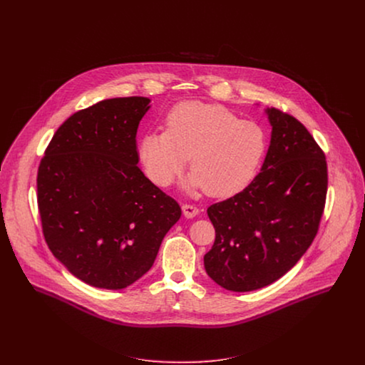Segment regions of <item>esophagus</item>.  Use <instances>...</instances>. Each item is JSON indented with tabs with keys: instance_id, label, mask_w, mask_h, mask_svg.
Masks as SVG:
<instances>
[{
	"instance_id": "obj_1",
	"label": "esophagus",
	"mask_w": 365,
	"mask_h": 365,
	"mask_svg": "<svg viewBox=\"0 0 365 365\" xmlns=\"http://www.w3.org/2000/svg\"><path fill=\"white\" fill-rule=\"evenodd\" d=\"M181 208H182V212L187 217H194L200 213V209L197 208L195 205H192V204H182Z\"/></svg>"
}]
</instances>
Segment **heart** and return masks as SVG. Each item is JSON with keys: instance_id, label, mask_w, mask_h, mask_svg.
<instances>
[{"instance_id": "b5f03b06", "label": "heart", "mask_w": 365, "mask_h": 365, "mask_svg": "<svg viewBox=\"0 0 365 365\" xmlns=\"http://www.w3.org/2000/svg\"><path fill=\"white\" fill-rule=\"evenodd\" d=\"M267 150L260 125L240 120L222 105L184 101L167 116V129L140 142L142 161L158 185H170L187 167L192 190L225 198L245 190L256 177Z\"/></svg>"}]
</instances>
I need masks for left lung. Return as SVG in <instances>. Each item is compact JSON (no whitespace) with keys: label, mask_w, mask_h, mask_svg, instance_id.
<instances>
[{"label":"left lung","mask_w":365,"mask_h":365,"mask_svg":"<svg viewBox=\"0 0 365 365\" xmlns=\"http://www.w3.org/2000/svg\"><path fill=\"white\" fill-rule=\"evenodd\" d=\"M271 145L261 171L239 194L208 208L215 243L209 277L235 292L272 284L312 245L327 194L324 152L292 115L267 109Z\"/></svg>","instance_id":"obj_1"}]
</instances>
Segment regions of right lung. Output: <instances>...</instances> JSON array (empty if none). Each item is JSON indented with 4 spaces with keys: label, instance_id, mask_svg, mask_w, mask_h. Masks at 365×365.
<instances>
[{
    "label": "right lung",
    "instance_id": "add662e5",
    "mask_svg": "<svg viewBox=\"0 0 365 365\" xmlns=\"http://www.w3.org/2000/svg\"><path fill=\"white\" fill-rule=\"evenodd\" d=\"M150 100L110 98L71 115L38 170L45 240L74 277L122 289L146 274L178 202L139 168L136 132Z\"/></svg>",
    "mask_w": 365,
    "mask_h": 365
}]
</instances>
